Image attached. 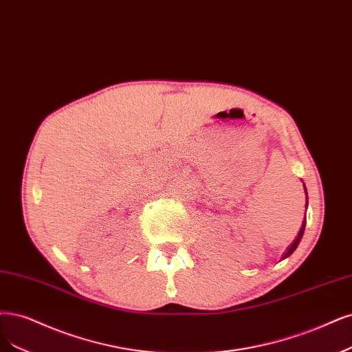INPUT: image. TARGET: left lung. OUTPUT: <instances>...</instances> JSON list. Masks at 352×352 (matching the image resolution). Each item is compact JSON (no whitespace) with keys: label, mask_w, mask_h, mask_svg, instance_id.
<instances>
[{"label":"left lung","mask_w":352,"mask_h":352,"mask_svg":"<svg viewBox=\"0 0 352 352\" xmlns=\"http://www.w3.org/2000/svg\"><path fill=\"white\" fill-rule=\"evenodd\" d=\"M305 189H306V186H305ZM306 197H307V190H306ZM306 208H307V204H306ZM305 228H306V218H305V220H302V224H301V228H300V232H298L297 237L294 239L293 243L289 245V248L284 252V254H283V259L288 258L289 254H292V253L297 249V246H298V243H300V240H301V237H302V233H305Z\"/></svg>","instance_id":"obj_1"}]
</instances>
